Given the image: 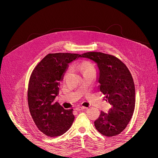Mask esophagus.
Wrapping results in <instances>:
<instances>
[{
    "instance_id": "1",
    "label": "esophagus",
    "mask_w": 158,
    "mask_h": 158,
    "mask_svg": "<svg viewBox=\"0 0 158 158\" xmlns=\"http://www.w3.org/2000/svg\"><path fill=\"white\" fill-rule=\"evenodd\" d=\"M85 107H84V106H78L76 107V110H77V111H81V110H83V109H85Z\"/></svg>"
}]
</instances>
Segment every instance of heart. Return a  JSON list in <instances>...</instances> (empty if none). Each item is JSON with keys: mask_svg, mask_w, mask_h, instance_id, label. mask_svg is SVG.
Returning a JSON list of instances; mask_svg holds the SVG:
<instances>
[{"mask_svg": "<svg viewBox=\"0 0 158 158\" xmlns=\"http://www.w3.org/2000/svg\"><path fill=\"white\" fill-rule=\"evenodd\" d=\"M93 69H94V68L92 67V66H89V65H83L80 68V70L82 71V73L85 71H89V70H93Z\"/></svg>", "mask_w": 158, "mask_h": 158, "instance_id": "obj_1", "label": "heart"}]
</instances>
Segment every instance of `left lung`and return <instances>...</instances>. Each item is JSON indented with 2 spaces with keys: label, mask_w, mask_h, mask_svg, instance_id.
Masks as SVG:
<instances>
[{
  "label": "left lung",
  "mask_w": 158,
  "mask_h": 158,
  "mask_svg": "<svg viewBox=\"0 0 158 158\" xmlns=\"http://www.w3.org/2000/svg\"><path fill=\"white\" fill-rule=\"evenodd\" d=\"M94 61L99 69V89L111 105L107 113L101 111L94 121L97 131L108 137L125 130L135 107V87L127 66L113 55L100 52H88L80 56Z\"/></svg>",
  "instance_id": "obj_1"
}]
</instances>
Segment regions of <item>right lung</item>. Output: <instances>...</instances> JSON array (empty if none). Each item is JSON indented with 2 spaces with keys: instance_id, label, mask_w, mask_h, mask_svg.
Returning <instances> with one entry per match:
<instances>
[{
  "instance_id": "1",
  "label": "right lung",
  "mask_w": 158,
  "mask_h": 158,
  "mask_svg": "<svg viewBox=\"0 0 158 158\" xmlns=\"http://www.w3.org/2000/svg\"><path fill=\"white\" fill-rule=\"evenodd\" d=\"M80 56L63 52L48 54L31 74L27 90L28 106L35 125L47 136L63 135L73 125V109H64L54 101L69 64Z\"/></svg>"
}]
</instances>
